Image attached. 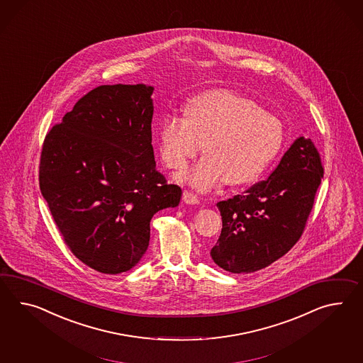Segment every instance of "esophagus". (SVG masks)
Wrapping results in <instances>:
<instances>
[{
  "label": "esophagus",
  "mask_w": 363,
  "mask_h": 363,
  "mask_svg": "<svg viewBox=\"0 0 363 363\" xmlns=\"http://www.w3.org/2000/svg\"><path fill=\"white\" fill-rule=\"evenodd\" d=\"M182 199H184V202L187 204L199 203V199H198V196L193 194V193H190V191H187V190L184 191V194H182Z\"/></svg>",
  "instance_id": "34e87169"
}]
</instances>
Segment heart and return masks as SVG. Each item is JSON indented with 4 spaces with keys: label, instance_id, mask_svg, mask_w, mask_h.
I'll return each instance as SVG.
<instances>
[{
    "label": "heart",
    "instance_id": "obj_1",
    "mask_svg": "<svg viewBox=\"0 0 363 363\" xmlns=\"http://www.w3.org/2000/svg\"><path fill=\"white\" fill-rule=\"evenodd\" d=\"M159 140L161 159L176 170L186 168L204 142L206 156L184 178L208 190L224 178L232 186L255 181L281 150L283 125L255 99L215 89L190 99L185 116H165Z\"/></svg>",
    "mask_w": 363,
    "mask_h": 363
}]
</instances>
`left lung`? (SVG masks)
I'll return each mask as SVG.
<instances>
[{
    "instance_id": "obj_1",
    "label": "left lung",
    "mask_w": 363,
    "mask_h": 363,
    "mask_svg": "<svg viewBox=\"0 0 363 363\" xmlns=\"http://www.w3.org/2000/svg\"><path fill=\"white\" fill-rule=\"evenodd\" d=\"M323 174L315 144L298 138L267 179L216 204L223 228L210 253L213 262L240 274L284 256L301 239Z\"/></svg>"
}]
</instances>
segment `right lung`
I'll use <instances>...</instances> for the list:
<instances>
[{"mask_svg": "<svg viewBox=\"0 0 363 363\" xmlns=\"http://www.w3.org/2000/svg\"><path fill=\"white\" fill-rule=\"evenodd\" d=\"M153 86L101 85L47 133L39 186L72 253L104 274L136 265L150 245L155 213L182 190L156 170Z\"/></svg>", "mask_w": 363, "mask_h": 363, "instance_id": "1", "label": "right lung"}]
</instances>
